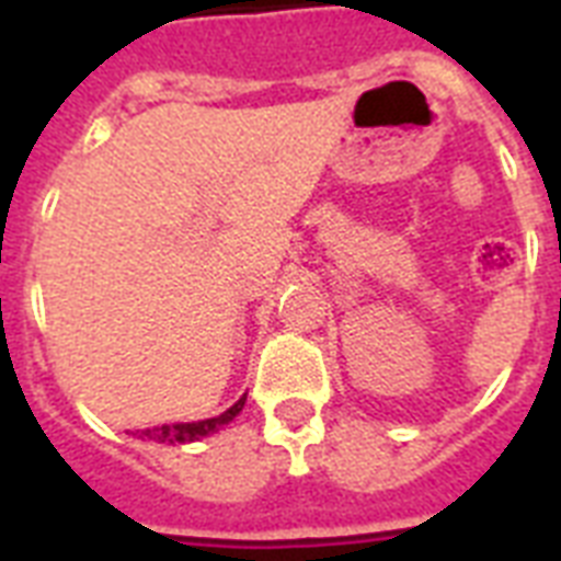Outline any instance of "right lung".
Masks as SVG:
<instances>
[{
    "instance_id": "obj_1",
    "label": "right lung",
    "mask_w": 561,
    "mask_h": 561,
    "mask_svg": "<svg viewBox=\"0 0 561 561\" xmlns=\"http://www.w3.org/2000/svg\"><path fill=\"white\" fill-rule=\"evenodd\" d=\"M247 396L232 404L229 410H224L220 416H211V419H201V422H180V425H162V427H151V431H145L142 436L153 439V443H165V445H183V443H194V439H201V436H209L215 434L218 427L229 425L232 419L241 413L244 408Z\"/></svg>"
}]
</instances>
